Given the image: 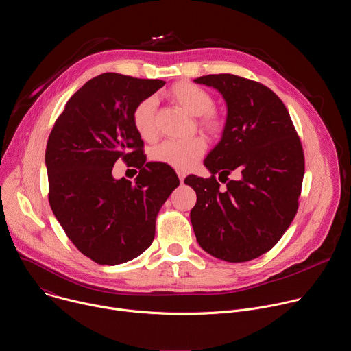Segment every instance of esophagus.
<instances>
[{
  "instance_id": "esophagus-1",
  "label": "esophagus",
  "mask_w": 351,
  "mask_h": 351,
  "mask_svg": "<svg viewBox=\"0 0 351 351\" xmlns=\"http://www.w3.org/2000/svg\"><path fill=\"white\" fill-rule=\"evenodd\" d=\"M184 176H186V173H184V172H182V171H178V178H179L180 183H183V180H184Z\"/></svg>"
}]
</instances>
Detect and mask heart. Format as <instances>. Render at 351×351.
Returning <instances> with one entry per match:
<instances>
[{"mask_svg":"<svg viewBox=\"0 0 351 351\" xmlns=\"http://www.w3.org/2000/svg\"><path fill=\"white\" fill-rule=\"evenodd\" d=\"M168 95L190 115L197 117L198 126L210 134H219L223 129L222 117L213 108V95L193 83L179 82L169 90ZM156 101L154 98H145L133 110V126L144 140H153L157 134L156 123ZM206 152V141L202 137H194L186 141L167 140L152 152V158L178 171H189L202 158Z\"/></svg>","mask_w":351,"mask_h":351,"instance_id":"b5f03b06","label":"heart"}]
</instances>
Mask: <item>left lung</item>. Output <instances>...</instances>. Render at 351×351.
<instances>
[{
  "label": "left lung",
  "instance_id": "left-lung-1",
  "mask_svg": "<svg viewBox=\"0 0 351 351\" xmlns=\"http://www.w3.org/2000/svg\"><path fill=\"white\" fill-rule=\"evenodd\" d=\"M195 83L218 90L226 103L221 141L204 160L211 178L189 175L197 194L190 221L203 250L228 263L254 260L290 226L302 193L304 154L282 99L267 86L230 73ZM236 171L239 178L228 181ZM218 173L228 181L222 191Z\"/></svg>",
  "mask_w": 351,
  "mask_h": 351
}]
</instances>
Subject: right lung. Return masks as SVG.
Wrapping results in <instances>:
<instances>
[{"label": "right lung", "instance_id": "add662e5", "mask_svg": "<svg viewBox=\"0 0 351 351\" xmlns=\"http://www.w3.org/2000/svg\"><path fill=\"white\" fill-rule=\"evenodd\" d=\"M164 84L98 75L69 98L49 133V206L79 252L97 264H123L145 252L158 210L179 186L171 167L145 162L132 119L136 106ZM119 158L141 169L134 184L112 176Z\"/></svg>", "mask_w": 351, "mask_h": 351}]
</instances>
